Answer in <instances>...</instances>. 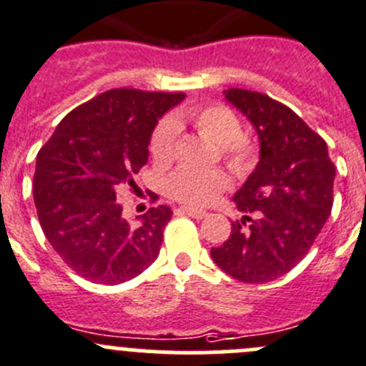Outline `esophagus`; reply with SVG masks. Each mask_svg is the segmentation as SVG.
<instances>
[{"mask_svg": "<svg viewBox=\"0 0 366 366\" xmlns=\"http://www.w3.org/2000/svg\"><path fill=\"white\" fill-rule=\"evenodd\" d=\"M179 212L191 216V218H194V219H202V218H205V216H207V212H205V211H198V209H191V207H180Z\"/></svg>", "mask_w": 366, "mask_h": 366, "instance_id": "1", "label": "esophagus"}]
</instances>
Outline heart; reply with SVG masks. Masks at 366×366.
Returning a JSON list of instances; mask_svg holds the SVG:
<instances>
[{
  "label": "heart",
  "mask_w": 366,
  "mask_h": 366,
  "mask_svg": "<svg viewBox=\"0 0 366 366\" xmlns=\"http://www.w3.org/2000/svg\"><path fill=\"white\" fill-rule=\"evenodd\" d=\"M193 127L202 137L219 147L227 164L237 173H244L254 161V144L241 136V123L230 109L223 105L189 107L175 112L159 123L150 137V155L157 166H169L175 159L179 129ZM230 180L223 172H191L179 169L169 177L166 189L175 200L193 207L212 204L219 193L229 187Z\"/></svg>",
  "instance_id": "heart-1"
}]
</instances>
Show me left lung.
<instances>
[{
	"label": "left lung",
	"mask_w": 366,
	"mask_h": 366,
	"mask_svg": "<svg viewBox=\"0 0 366 366\" xmlns=\"http://www.w3.org/2000/svg\"><path fill=\"white\" fill-rule=\"evenodd\" d=\"M225 100L254 125L261 148L232 198L244 216L211 257L230 277L262 285L286 275L313 247L331 214L336 168L327 143L290 107L247 89H229Z\"/></svg>",
	"instance_id": "left-lung-1"
}]
</instances>
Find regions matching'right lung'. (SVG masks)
Segmentation results:
<instances>
[{"instance_id": "1", "label": "right lung", "mask_w": 366, "mask_h": 366, "mask_svg": "<svg viewBox=\"0 0 366 366\" xmlns=\"http://www.w3.org/2000/svg\"><path fill=\"white\" fill-rule=\"evenodd\" d=\"M184 93L111 89L71 111L39 150L34 202L42 232L80 277L119 285L157 259L168 205L152 207L130 225L116 202L119 187L137 189L134 175L148 162L152 132Z\"/></svg>"}]
</instances>
